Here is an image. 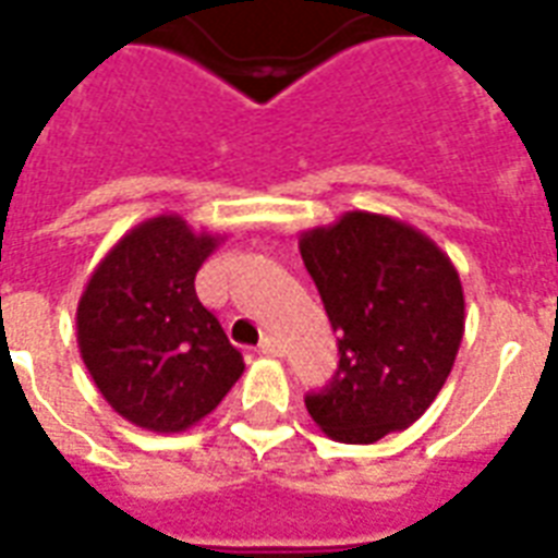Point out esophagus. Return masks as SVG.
I'll list each match as a JSON object with an SVG mask.
<instances>
[{"label": "esophagus", "instance_id": "esophagus-1", "mask_svg": "<svg viewBox=\"0 0 558 558\" xmlns=\"http://www.w3.org/2000/svg\"><path fill=\"white\" fill-rule=\"evenodd\" d=\"M259 352L266 354V357H280V354H283V345H280V340H275V337H266V340L259 342Z\"/></svg>", "mask_w": 558, "mask_h": 558}]
</instances>
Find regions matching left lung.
<instances>
[{"instance_id": "8db88e82", "label": "left lung", "mask_w": 558, "mask_h": 558, "mask_svg": "<svg viewBox=\"0 0 558 558\" xmlns=\"http://www.w3.org/2000/svg\"><path fill=\"white\" fill-rule=\"evenodd\" d=\"M301 259L340 333L331 384L304 405L340 444H375L435 402L464 337V290L452 259L399 218L345 213L304 230Z\"/></svg>"}]
</instances>
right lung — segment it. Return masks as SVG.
<instances>
[{
    "mask_svg": "<svg viewBox=\"0 0 558 558\" xmlns=\"http://www.w3.org/2000/svg\"><path fill=\"white\" fill-rule=\"evenodd\" d=\"M218 242V233H195L174 213L147 218L88 278L76 307L82 361L132 426L185 432L245 373L239 349L195 292L197 268Z\"/></svg>",
    "mask_w": 558,
    "mask_h": 558,
    "instance_id": "obj_1",
    "label": "right lung"
}]
</instances>
